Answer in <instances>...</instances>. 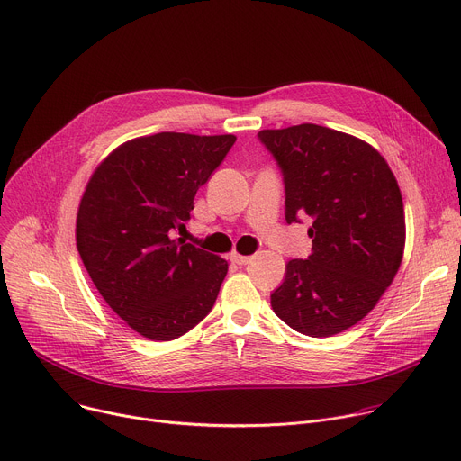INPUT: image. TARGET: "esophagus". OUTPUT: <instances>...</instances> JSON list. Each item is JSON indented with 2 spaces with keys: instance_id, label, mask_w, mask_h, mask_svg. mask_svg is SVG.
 I'll return each instance as SVG.
<instances>
[{
  "instance_id": "esophagus-1",
  "label": "esophagus",
  "mask_w": 461,
  "mask_h": 461,
  "mask_svg": "<svg viewBox=\"0 0 461 461\" xmlns=\"http://www.w3.org/2000/svg\"><path fill=\"white\" fill-rule=\"evenodd\" d=\"M230 262H234L238 266H245V264L251 262V257H243L240 253H230Z\"/></svg>"
}]
</instances>
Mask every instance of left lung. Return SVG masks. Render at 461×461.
Masks as SVG:
<instances>
[{
  "label": "left lung",
  "instance_id": "1",
  "mask_svg": "<svg viewBox=\"0 0 461 461\" xmlns=\"http://www.w3.org/2000/svg\"><path fill=\"white\" fill-rule=\"evenodd\" d=\"M258 138L282 171L286 221L312 220V255L286 264L273 312L301 334H339L375 308L401 267L406 223L395 175L367 141L329 127L264 129Z\"/></svg>",
  "mask_w": 461,
  "mask_h": 461
}]
</instances>
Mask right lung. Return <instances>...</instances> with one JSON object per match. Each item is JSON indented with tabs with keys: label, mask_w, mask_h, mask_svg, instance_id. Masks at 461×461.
<instances>
[{
	"label": "right lung",
	"mask_w": 461,
	"mask_h": 461,
	"mask_svg": "<svg viewBox=\"0 0 461 461\" xmlns=\"http://www.w3.org/2000/svg\"><path fill=\"white\" fill-rule=\"evenodd\" d=\"M234 141V134L141 136L90 176L77 212V251L101 297L140 336L179 338L216 303L227 260L173 232L185 229L197 190Z\"/></svg>",
	"instance_id": "1"
}]
</instances>
